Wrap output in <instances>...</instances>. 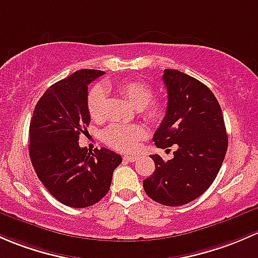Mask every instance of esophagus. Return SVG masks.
<instances>
[{
    "instance_id": "1",
    "label": "esophagus",
    "mask_w": 258,
    "mask_h": 258,
    "mask_svg": "<svg viewBox=\"0 0 258 258\" xmlns=\"http://www.w3.org/2000/svg\"><path fill=\"white\" fill-rule=\"evenodd\" d=\"M138 158H139L138 155H125V156H124V160L128 161V163H133V161L137 160Z\"/></svg>"
}]
</instances>
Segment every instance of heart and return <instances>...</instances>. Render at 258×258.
Returning a JSON list of instances; mask_svg holds the SVG:
<instances>
[{
	"instance_id": "1",
	"label": "heart",
	"mask_w": 258,
	"mask_h": 258,
	"mask_svg": "<svg viewBox=\"0 0 258 258\" xmlns=\"http://www.w3.org/2000/svg\"><path fill=\"white\" fill-rule=\"evenodd\" d=\"M115 90L132 105L140 111L149 121H159L164 116L165 107L159 100H151L153 89L142 81L121 82L115 86ZM107 93L102 87H94L88 94L87 107L93 120H103L105 116ZM145 137L143 126L133 124H113L103 132V140L109 147L120 151L135 150L140 140Z\"/></svg>"
}]
</instances>
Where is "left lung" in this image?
<instances>
[{
  "label": "left lung",
  "mask_w": 258,
  "mask_h": 258,
  "mask_svg": "<svg viewBox=\"0 0 258 258\" xmlns=\"http://www.w3.org/2000/svg\"><path fill=\"white\" fill-rule=\"evenodd\" d=\"M168 107L153 140L158 148L175 147L174 158L164 161L154 154L155 171L143 181L156 203L181 206L203 195L219 174L227 150L222 110L214 93L180 71L165 70Z\"/></svg>",
  "instance_id": "obj_1"
}]
</instances>
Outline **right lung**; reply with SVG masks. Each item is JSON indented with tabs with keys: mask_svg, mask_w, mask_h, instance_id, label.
<instances>
[{
	"mask_svg": "<svg viewBox=\"0 0 258 258\" xmlns=\"http://www.w3.org/2000/svg\"><path fill=\"white\" fill-rule=\"evenodd\" d=\"M105 72L81 70L57 82L39 98L30 124V156L37 176L59 203L88 208L109 191L121 156L109 149L94 154L79 147L88 133V86Z\"/></svg>",
	"mask_w": 258,
	"mask_h": 258,
	"instance_id": "add662e5",
	"label": "right lung"
}]
</instances>
